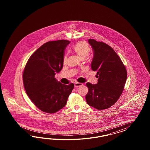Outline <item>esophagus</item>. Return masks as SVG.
I'll return each instance as SVG.
<instances>
[{
  "label": "esophagus",
  "instance_id": "esophagus-1",
  "mask_svg": "<svg viewBox=\"0 0 150 150\" xmlns=\"http://www.w3.org/2000/svg\"><path fill=\"white\" fill-rule=\"evenodd\" d=\"M75 87H76V88H77L78 87L81 86L82 85H83V83H79V82H76V83H75Z\"/></svg>",
  "mask_w": 150,
  "mask_h": 150
}]
</instances>
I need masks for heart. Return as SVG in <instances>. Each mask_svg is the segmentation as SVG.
I'll list each match as a JSON object with an SVG mask.
<instances>
[{
    "label": "heart",
    "mask_w": 150,
    "mask_h": 150,
    "mask_svg": "<svg viewBox=\"0 0 150 150\" xmlns=\"http://www.w3.org/2000/svg\"><path fill=\"white\" fill-rule=\"evenodd\" d=\"M73 51L80 59H85L88 54L90 48L88 45L84 41H80L73 47ZM67 59V56L64 57V63H65Z\"/></svg>",
    "instance_id": "1"
}]
</instances>
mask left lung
<instances>
[{"label":"left lung","instance_id":"1","mask_svg":"<svg viewBox=\"0 0 150 150\" xmlns=\"http://www.w3.org/2000/svg\"><path fill=\"white\" fill-rule=\"evenodd\" d=\"M93 51L91 69L97 71L98 82H87V104L99 110L108 108L118 100L123 92L127 72L121 59L113 49L103 42L88 40Z\"/></svg>","mask_w":150,"mask_h":150}]
</instances>
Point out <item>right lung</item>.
I'll return each instance as SVG.
<instances>
[{
    "mask_svg": "<svg viewBox=\"0 0 150 150\" xmlns=\"http://www.w3.org/2000/svg\"><path fill=\"white\" fill-rule=\"evenodd\" d=\"M67 40L50 41L37 50L28 60L23 73V82L27 95L38 108L54 113L67 104L74 87L58 81L54 77L63 66Z\"/></svg>",
    "mask_w": 150,
    "mask_h": 150,
    "instance_id": "add662e5",
    "label": "right lung"
}]
</instances>
